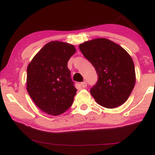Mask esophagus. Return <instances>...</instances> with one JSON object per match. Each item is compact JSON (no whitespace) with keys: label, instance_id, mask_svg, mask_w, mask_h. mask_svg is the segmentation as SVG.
Segmentation results:
<instances>
[{"label":"esophagus","instance_id":"obj_1","mask_svg":"<svg viewBox=\"0 0 155 155\" xmlns=\"http://www.w3.org/2000/svg\"><path fill=\"white\" fill-rule=\"evenodd\" d=\"M81 86L82 88H86V87H87V82H86V81L81 82Z\"/></svg>","mask_w":155,"mask_h":155}]
</instances>
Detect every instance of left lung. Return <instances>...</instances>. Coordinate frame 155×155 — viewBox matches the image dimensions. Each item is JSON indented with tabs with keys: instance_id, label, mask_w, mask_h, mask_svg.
Returning <instances> with one entry per match:
<instances>
[{
	"instance_id": "obj_1",
	"label": "left lung",
	"mask_w": 155,
	"mask_h": 155,
	"mask_svg": "<svg viewBox=\"0 0 155 155\" xmlns=\"http://www.w3.org/2000/svg\"><path fill=\"white\" fill-rule=\"evenodd\" d=\"M82 54L95 68L97 83L90 93L99 105L113 109L123 104L134 89V62L119 45L107 38H96L79 45Z\"/></svg>"
}]
</instances>
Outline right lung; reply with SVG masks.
Instances as JSON below:
<instances>
[{"label": "right lung", "mask_w": 155, "mask_h": 155, "mask_svg": "<svg viewBox=\"0 0 155 155\" xmlns=\"http://www.w3.org/2000/svg\"><path fill=\"white\" fill-rule=\"evenodd\" d=\"M75 52L73 45L51 41L28 64L27 91L37 107L48 114L59 115L74 102L77 89L67 64Z\"/></svg>", "instance_id": "right-lung-1"}]
</instances>
